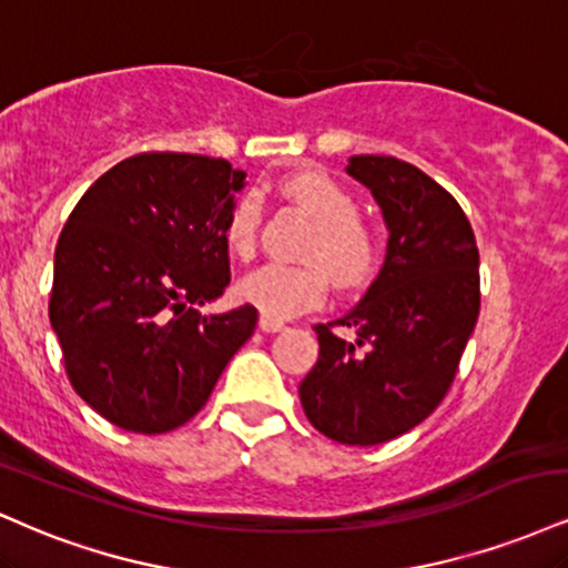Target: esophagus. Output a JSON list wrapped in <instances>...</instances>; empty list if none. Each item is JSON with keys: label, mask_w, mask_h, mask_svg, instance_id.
<instances>
[{"label": "esophagus", "mask_w": 568, "mask_h": 568, "mask_svg": "<svg viewBox=\"0 0 568 568\" xmlns=\"http://www.w3.org/2000/svg\"><path fill=\"white\" fill-rule=\"evenodd\" d=\"M258 327H262L264 333H277V331H283L285 323H280V320H272V317H264V314H262V320H258Z\"/></svg>", "instance_id": "obj_1"}]
</instances>
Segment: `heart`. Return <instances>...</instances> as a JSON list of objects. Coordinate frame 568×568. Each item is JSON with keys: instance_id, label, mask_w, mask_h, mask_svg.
Returning a JSON list of instances; mask_svg holds the SVG:
<instances>
[{"instance_id": "b5f03b06", "label": "heart", "mask_w": 568, "mask_h": 568, "mask_svg": "<svg viewBox=\"0 0 568 568\" xmlns=\"http://www.w3.org/2000/svg\"><path fill=\"white\" fill-rule=\"evenodd\" d=\"M280 193L312 216L317 232L306 245V264H264L243 277V302L254 304L264 317L291 320L323 304L327 275L336 288L354 291L375 277L381 264L378 235L359 219L357 201L323 172H296L280 182ZM262 227V197L245 190L235 197L224 222V241L241 258L256 251Z\"/></svg>"}]
</instances>
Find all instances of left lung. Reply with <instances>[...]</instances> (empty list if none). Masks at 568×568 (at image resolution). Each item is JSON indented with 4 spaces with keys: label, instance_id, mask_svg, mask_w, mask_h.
Masks as SVG:
<instances>
[{
    "label": "left lung",
    "instance_id": "obj_1",
    "mask_svg": "<svg viewBox=\"0 0 568 568\" xmlns=\"http://www.w3.org/2000/svg\"><path fill=\"white\" fill-rule=\"evenodd\" d=\"M346 172L384 211L386 262L349 314L314 325L320 357L298 396L327 439L373 447L426 420L453 386L479 320V248L460 203L413 163L352 155Z\"/></svg>",
    "mask_w": 568,
    "mask_h": 568
}]
</instances>
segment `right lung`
<instances>
[{
    "instance_id": "obj_1",
    "label": "right lung",
    "mask_w": 568,
    "mask_h": 568,
    "mask_svg": "<svg viewBox=\"0 0 568 568\" xmlns=\"http://www.w3.org/2000/svg\"><path fill=\"white\" fill-rule=\"evenodd\" d=\"M245 172L140 153L81 195L54 248L50 323L77 394L113 426L166 434L209 402L256 306L201 314L230 283L224 222Z\"/></svg>"
}]
</instances>
